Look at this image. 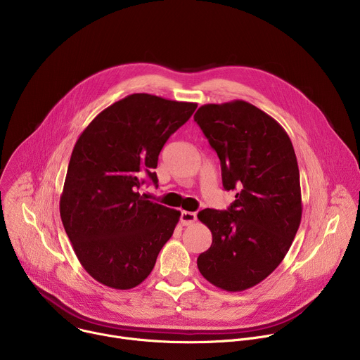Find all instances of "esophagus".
Masks as SVG:
<instances>
[{
  "label": "esophagus",
  "instance_id": "34e87169",
  "mask_svg": "<svg viewBox=\"0 0 360 360\" xmlns=\"http://www.w3.org/2000/svg\"><path fill=\"white\" fill-rule=\"evenodd\" d=\"M196 221V214L195 212H189V211H182L181 212V222L182 225H191Z\"/></svg>",
  "mask_w": 360,
  "mask_h": 360
}]
</instances>
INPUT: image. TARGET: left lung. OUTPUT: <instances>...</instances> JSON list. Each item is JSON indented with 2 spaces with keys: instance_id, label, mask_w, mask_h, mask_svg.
I'll return each mask as SVG.
<instances>
[{
  "instance_id": "8db88e82",
  "label": "left lung",
  "mask_w": 360,
  "mask_h": 360,
  "mask_svg": "<svg viewBox=\"0 0 360 360\" xmlns=\"http://www.w3.org/2000/svg\"><path fill=\"white\" fill-rule=\"evenodd\" d=\"M193 120L218 153L224 188L238 189L226 211L198 214L212 232L198 269L217 288L240 292L279 266L300 225L295 149L272 117L240 99L202 105Z\"/></svg>"
}]
</instances>
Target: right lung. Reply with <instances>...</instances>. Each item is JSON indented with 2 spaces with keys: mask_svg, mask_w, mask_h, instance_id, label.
I'll return each mask as SVG.
<instances>
[{
  "mask_svg": "<svg viewBox=\"0 0 360 360\" xmlns=\"http://www.w3.org/2000/svg\"><path fill=\"white\" fill-rule=\"evenodd\" d=\"M149 94H132L98 114L79 135L60 199L64 229L84 269L99 283L131 289L148 278L181 212L138 189L168 138L196 110Z\"/></svg>",
  "mask_w": 360,
  "mask_h": 360,
  "instance_id": "1",
  "label": "right lung"
}]
</instances>
